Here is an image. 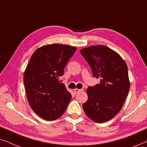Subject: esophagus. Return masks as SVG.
Here are the masks:
<instances>
[{"label":"esophagus","instance_id":"esophagus-1","mask_svg":"<svg viewBox=\"0 0 147 147\" xmlns=\"http://www.w3.org/2000/svg\"><path fill=\"white\" fill-rule=\"evenodd\" d=\"M81 91H83V89H74V93H75V94L79 93V92H81Z\"/></svg>","mask_w":147,"mask_h":147}]
</instances>
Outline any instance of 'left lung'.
Listing matches in <instances>:
<instances>
[{
	"label": "left lung",
	"mask_w": 147,
	"mask_h": 147,
	"mask_svg": "<svg viewBox=\"0 0 147 147\" xmlns=\"http://www.w3.org/2000/svg\"><path fill=\"white\" fill-rule=\"evenodd\" d=\"M80 52L91 66L93 77L100 79L99 84L87 89L84 111L94 122H107L121 110L128 95V66L116 52L102 45L83 48Z\"/></svg>",
	"instance_id": "1"
}]
</instances>
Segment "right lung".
<instances>
[{
	"label": "right lung",
	"instance_id": "add662e5",
	"mask_svg": "<svg viewBox=\"0 0 147 147\" xmlns=\"http://www.w3.org/2000/svg\"><path fill=\"white\" fill-rule=\"evenodd\" d=\"M76 50L64 44L45 45L35 51L27 64L23 75L27 100L44 120H56L67 108L71 94L58 78Z\"/></svg>",
	"mask_w": 147,
	"mask_h": 147
}]
</instances>
